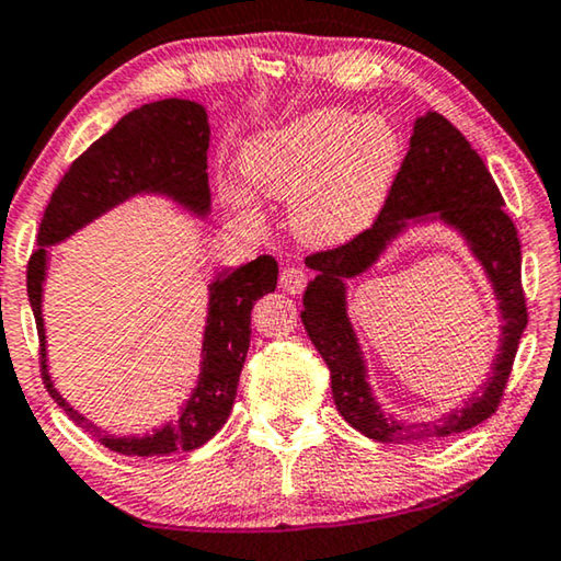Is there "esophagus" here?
Segmentation results:
<instances>
[{"instance_id": "esophagus-1", "label": "esophagus", "mask_w": 561, "mask_h": 561, "mask_svg": "<svg viewBox=\"0 0 561 561\" xmlns=\"http://www.w3.org/2000/svg\"><path fill=\"white\" fill-rule=\"evenodd\" d=\"M307 282H310V274L302 266H287L279 277L282 289L289 291V295H299L307 287Z\"/></svg>"}]
</instances>
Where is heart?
<instances>
[{
	"label": "heart",
	"instance_id": "b5f03b06",
	"mask_svg": "<svg viewBox=\"0 0 561 561\" xmlns=\"http://www.w3.org/2000/svg\"><path fill=\"white\" fill-rule=\"evenodd\" d=\"M401 162V139L381 116L318 108L259 134L241 170L266 198L291 201V228L310 247H335L374 224ZM233 203L251 210L247 193Z\"/></svg>",
	"mask_w": 561,
	"mask_h": 561
}]
</instances>
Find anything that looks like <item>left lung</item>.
Here are the masks:
<instances>
[{
  "instance_id": "1",
  "label": "left lung",
  "mask_w": 561,
  "mask_h": 561,
  "mask_svg": "<svg viewBox=\"0 0 561 561\" xmlns=\"http://www.w3.org/2000/svg\"><path fill=\"white\" fill-rule=\"evenodd\" d=\"M503 195L485 162L445 116L427 112L414 124L409 152L374 226L343 247L314 251L305 259L318 272L302 297L307 335L330 368L337 412L353 430L376 442H432L478 427L495 414L518 351L528 312L520 287V241L503 210ZM435 215L457 227L494 284L504 318L502 348L494 374L466 407L435 423L409 425L386 415L369 393L359 346L344 314V279L357 276L403 230L407 219Z\"/></svg>"
}]
</instances>
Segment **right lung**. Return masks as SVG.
<instances>
[{
  "mask_svg": "<svg viewBox=\"0 0 561 561\" xmlns=\"http://www.w3.org/2000/svg\"><path fill=\"white\" fill-rule=\"evenodd\" d=\"M208 114L201 104L185 99H164L145 104L122 116L114 129L93 141L70 164L43 213L37 247L27 262V297L33 305L37 337H41L43 383L58 407L78 427L101 445L129 457H162L191 453L224 427L231 414L239 376L251 341V307L266 291H274L279 266L274 256H259L239 270L218 274L210 282L208 325L203 337L201 378L175 424H164L154 435L112 437L78 414L55 391L47 376L43 328V279L47 254L70 233L91 224L101 213L137 193H162L205 216L210 210L208 187Z\"/></svg>",
  "mask_w": 561,
  "mask_h": 561,
  "instance_id": "right-lung-1",
  "label": "right lung"
}]
</instances>
